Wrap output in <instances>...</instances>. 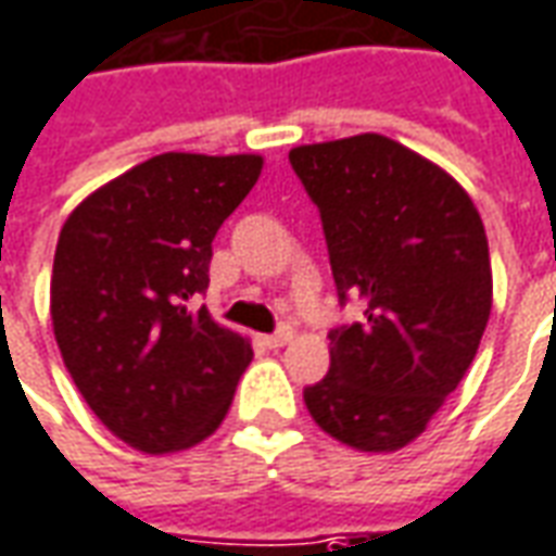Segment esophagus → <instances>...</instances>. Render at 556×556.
<instances>
[{
	"mask_svg": "<svg viewBox=\"0 0 556 556\" xmlns=\"http://www.w3.org/2000/svg\"><path fill=\"white\" fill-rule=\"evenodd\" d=\"M291 337H294V333H291V328H282V331L262 337V343H265L267 349H282L286 343H291Z\"/></svg>",
	"mask_w": 556,
	"mask_h": 556,
	"instance_id": "obj_1",
	"label": "esophagus"
}]
</instances>
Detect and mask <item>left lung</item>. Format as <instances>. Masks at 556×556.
Here are the masks:
<instances>
[{
    "label": "left lung",
    "instance_id": "8db88e82",
    "mask_svg": "<svg viewBox=\"0 0 556 556\" xmlns=\"http://www.w3.org/2000/svg\"><path fill=\"white\" fill-rule=\"evenodd\" d=\"M289 162L321 213L340 301L364 304L328 333L331 370L306 409L349 448L397 452L479 352L494 304L484 225L448 170L376 131L301 143Z\"/></svg>",
    "mask_w": 556,
    "mask_h": 556
}]
</instances>
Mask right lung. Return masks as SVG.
Returning a JSON list of instances; mask_svg holds the SVG:
<instances>
[{"label": "right lung", "mask_w": 556, "mask_h": 556, "mask_svg": "<svg viewBox=\"0 0 556 556\" xmlns=\"http://www.w3.org/2000/svg\"><path fill=\"white\" fill-rule=\"evenodd\" d=\"M258 153H162L65 219L50 318L62 364L116 440L143 454L204 442L252 361L250 337L195 306L219 225L262 174Z\"/></svg>", "instance_id": "obj_1"}]
</instances>
